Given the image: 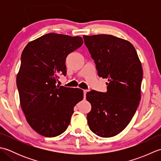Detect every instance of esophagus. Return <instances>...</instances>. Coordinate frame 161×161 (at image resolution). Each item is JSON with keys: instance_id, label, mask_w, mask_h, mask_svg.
<instances>
[{"instance_id": "34e87169", "label": "esophagus", "mask_w": 161, "mask_h": 161, "mask_svg": "<svg viewBox=\"0 0 161 161\" xmlns=\"http://www.w3.org/2000/svg\"><path fill=\"white\" fill-rule=\"evenodd\" d=\"M88 92V90H84V97L86 98V95Z\"/></svg>"}]
</instances>
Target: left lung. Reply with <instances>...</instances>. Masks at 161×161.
Listing matches in <instances>:
<instances>
[{
  "instance_id": "obj_1",
  "label": "left lung",
  "mask_w": 161,
  "mask_h": 161,
  "mask_svg": "<svg viewBox=\"0 0 161 161\" xmlns=\"http://www.w3.org/2000/svg\"><path fill=\"white\" fill-rule=\"evenodd\" d=\"M99 77L108 79L107 91H91L87 114L89 128L102 138L116 136L131 120L141 98L142 68L137 52L128 41L111 35L84 36Z\"/></svg>"
}]
</instances>
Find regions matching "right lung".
<instances>
[{
	"instance_id": "1",
	"label": "right lung",
	"mask_w": 161,
	"mask_h": 161,
	"mask_svg": "<svg viewBox=\"0 0 161 161\" xmlns=\"http://www.w3.org/2000/svg\"><path fill=\"white\" fill-rule=\"evenodd\" d=\"M81 36L49 33L29 42L21 54L16 76L20 104L30 126L45 137L64 133L83 91L57 85L66 75L68 54L83 44Z\"/></svg>"
}]
</instances>
